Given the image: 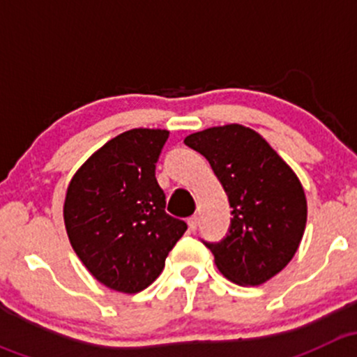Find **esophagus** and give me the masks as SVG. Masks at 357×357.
Returning a JSON list of instances; mask_svg holds the SVG:
<instances>
[{
    "instance_id": "1",
    "label": "esophagus",
    "mask_w": 357,
    "mask_h": 357,
    "mask_svg": "<svg viewBox=\"0 0 357 357\" xmlns=\"http://www.w3.org/2000/svg\"><path fill=\"white\" fill-rule=\"evenodd\" d=\"M188 226L192 231H195V229L199 228V218H197V215H192V218L188 219Z\"/></svg>"
}]
</instances>
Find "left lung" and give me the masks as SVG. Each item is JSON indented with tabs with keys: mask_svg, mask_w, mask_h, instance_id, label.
<instances>
[{
	"mask_svg": "<svg viewBox=\"0 0 357 357\" xmlns=\"http://www.w3.org/2000/svg\"><path fill=\"white\" fill-rule=\"evenodd\" d=\"M185 145L208 160L228 195L231 222L211 248L219 271L238 285H261L297 252L307 202L301 181L261 135L240 124L186 136Z\"/></svg>",
	"mask_w": 357,
	"mask_h": 357,
	"instance_id": "1",
	"label": "left lung"
}]
</instances>
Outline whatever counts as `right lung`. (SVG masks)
I'll return each instance as SVG.
<instances>
[{
  "label": "right lung",
  "mask_w": 357,
  "mask_h": 357,
  "mask_svg": "<svg viewBox=\"0 0 357 357\" xmlns=\"http://www.w3.org/2000/svg\"><path fill=\"white\" fill-rule=\"evenodd\" d=\"M167 138L164 129L122 132L93 153L68 185V240L88 271L112 290L138 294L152 285L188 229L165 212L155 178Z\"/></svg>",
  "instance_id": "obj_1"
}]
</instances>
